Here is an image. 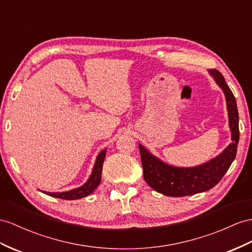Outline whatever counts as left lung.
I'll list each match as a JSON object with an SVG mask.
<instances>
[{"label": "left lung", "mask_w": 252, "mask_h": 252, "mask_svg": "<svg viewBox=\"0 0 252 252\" xmlns=\"http://www.w3.org/2000/svg\"><path fill=\"white\" fill-rule=\"evenodd\" d=\"M209 73L223 92L232 143L209 162L193 167H177L167 164L139 144L145 181L154 190L165 196H189L213 189L222 179L236 157L237 144L240 140L236 100L218 70L211 69Z\"/></svg>", "instance_id": "1"}]
</instances>
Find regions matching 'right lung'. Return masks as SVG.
<instances>
[{
  "mask_svg": "<svg viewBox=\"0 0 252 252\" xmlns=\"http://www.w3.org/2000/svg\"><path fill=\"white\" fill-rule=\"evenodd\" d=\"M105 156H106V149H103L95 158L92 175H90L87 181L82 186H80V188L73 189L68 190V191H62V192H60V191L59 192H50V191H46V190H41V191L51 197L64 199V200L81 199V198H84V197L90 195V193L94 192V189L98 188L100 182H101L102 167H103V162H104Z\"/></svg>",
  "mask_w": 252,
  "mask_h": 252,
  "instance_id": "add662e5",
  "label": "right lung"
}]
</instances>
